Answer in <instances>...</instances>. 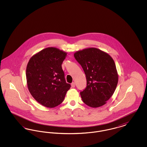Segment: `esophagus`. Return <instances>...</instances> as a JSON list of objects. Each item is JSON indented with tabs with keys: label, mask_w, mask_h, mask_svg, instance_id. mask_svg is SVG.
<instances>
[{
	"label": "esophagus",
	"mask_w": 147,
	"mask_h": 147,
	"mask_svg": "<svg viewBox=\"0 0 147 147\" xmlns=\"http://www.w3.org/2000/svg\"><path fill=\"white\" fill-rule=\"evenodd\" d=\"M71 86L72 88H74L75 87V83L74 82H73L71 84Z\"/></svg>",
	"instance_id": "1"
}]
</instances>
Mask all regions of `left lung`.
Returning <instances> with one entry per match:
<instances>
[{"instance_id": "8db88e82", "label": "left lung", "mask_w": 147, "mask_h": 147, "mask_svg": "<svg viewBox=\"0 0 147 147\" xmlns=\"http://www.w3.org/2000/svg\"><path fill=\"white\" fill-rule=\"evenodd\" d=\"M74 56L86 78L87 86L80 92L83 101L94 108L105 105L118 83L119 76L112 57L96 48L78 51Z\"/></svg>"}]
</instances>
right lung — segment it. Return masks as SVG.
<instances>
[{"label":"right lung","instance_id":"1","mask_svg":"<svg viewBox=\"0 0 147 147\" xmlns=\"http://www.w3.org/2000/svg\"><path fill=\"white\" fill-rule=\"evenodd\" d=\"M66 56L63 51L48 47L35 54L28 63L26 75L28 90L45 107L52 108L60 105L70 89L62 68Z\"/></svg>","mask_w":147,"mask_h":147}]
</instances>
